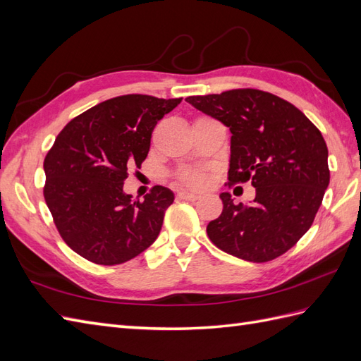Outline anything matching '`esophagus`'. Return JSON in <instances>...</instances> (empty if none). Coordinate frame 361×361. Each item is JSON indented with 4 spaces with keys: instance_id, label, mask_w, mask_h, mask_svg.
<instances>
[{
    "instance_id": "esophagus-1",
    "label": "esophagus",
    "mask_w": 361,
    "mask_h": 361,
    "mask_svg": "<svg viewBox=\"0 0 361 361\" xmlns=\"http://www.w3.org/2000/svg\"><path fill=\"white\" fill-rule=\"evenodd\" d=\"M177 198L186 200V201H197L200 198V195H197V193H192V192H180V193H177Z\"/></svg>"
}]
</instances>
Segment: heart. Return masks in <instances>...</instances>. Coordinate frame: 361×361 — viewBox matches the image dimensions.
<instances>
[{
	"label": "heart",
	"mask_w": 361,
	"mask_h": 361,
	"mask_svg": "<svg viewBox=\"0 0 361 361\" xmlns=\"http://www.w3.org/2000/svg\"><path fill=\"white\" fill-rule=\"evenodd\" d=\"M209 178H210L209 173L204 171H189V172H183L180 175V181L184 184V186L192 188V189L206 188Z\"/></svg>",
	"instance_id": "heart-1"
}]
</instances>
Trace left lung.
Here are the masks:
<instances>
[{
  "mask_svg": "<svg viewBox=\"0 0 361 361\" xmlns=\"http://www.w3.org/2000/svg\"><path fill=\"white\" fill-rule=\"evenodd\" d=\"M186 102L224 123L230 133L228 184L252 181V204L223 192V214L207 235L221 250L250 262H269L308 232L329 184L322 133L290 102L271 92L239 88Z\"/></svg>",
  "mask_w": 361,
  "mask_h": 361,
  "instance_id": "1",
  "label": "left lung"
}]
</instances>
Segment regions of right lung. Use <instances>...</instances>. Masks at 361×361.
I'll return each instance as SVG.
<instances>
[{
	"mask_svg": "<svg viewBox=\"0 0 361 361\" xmlns=\"http://www.w3.org/2000/svg\"><path fill=\"white\" fill-rule=\"evenodd\" d=\"M181 99L146 94L113 97L75 117L58 134L44 160V198L59 235L85 259L123 264L159 236L173 202L168 188L145 198L123 192L128 169L140 168L152 131Z\"/></svg>",
	"mask_w": 361,
	"mask_h": 361,
	"instance_id": "1",
	"label": "right lung"
}]
</instances>
